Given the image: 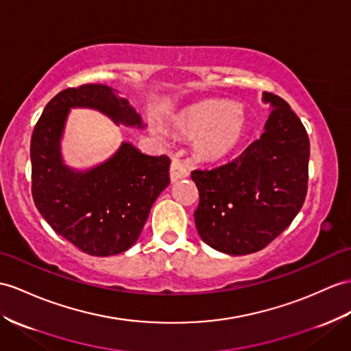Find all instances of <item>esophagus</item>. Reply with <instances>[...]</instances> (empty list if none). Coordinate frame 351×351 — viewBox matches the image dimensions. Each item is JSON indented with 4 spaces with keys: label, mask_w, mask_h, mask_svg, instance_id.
<instances>
[{
    "label": "esophagus",
    "mask_w": 351,
    "mask_h": 351,
    "mask_svg": "<svg viewBox=\"0 0 351 351\" xmlns=\"http://www.w3.org/2000/svg\"><path fill=\"white\" fill-rule=\"evenodd\" d=\"M187 169H186V167L182 164V160H178V159H174L173 162H171V167H169V178H171V182H177V180H180V178H184V177H187Z\"/></svg>",
    "instance_id": "34e87169"
}]
</instances>
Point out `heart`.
<instances>
[{
  "mask_svg": "<svg viewBox=\"0 0 351 351\" xmlns=\"http://www.w3.org/2000/svg\"><path fill=\"white\" fill-rule=\"evenodd\" d=\"M177 131L196 140V152L205 159L229 155L244 131V116L232 102L208 101L191 108L176 122Z\"/></svg>",
  "mask_w": 351,
  "mask_h": 351,
  "instance_id": "obj_1",
  "label": "heart"
}]
</instances>
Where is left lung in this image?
<instances>
[{"label":"left lung","instance_id":"left-lung-1","mask_svg":"<svg viewBox=\"0 0 351 351\" xmlns=\"http://www.w3.org/2000/svg\"><path fill=\"white\" fill-rule=\"evenodd\" d=\"M271 113L259 140L213 169L192 171L195 225L205 244L241 256L262 250L292 223L308 184L310 140L287 102L263 92Z\"/></svg>","mask_w":351,"mask_h":351}]
</instances>
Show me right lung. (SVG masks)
<instances>
[{"instance_id":"1","label":"right lung","mask_w":351,"mask_h":351,"mask_svg":"<svg viewBox=\"0 0 351 351\" xmlns=\"http://www.w3.org/2000/svg\"><path fill=\"white\" fill-rule=\"evenodd\" d=\"M71 108H92L116 125L146 128L130 101L106 84H82L47 102L31 136L32 198L56 234L90 256L126 252L138 240L153 202L169 184L168 156L144 155L123 141L89 169L64 164L61 140Z\"/></svg>"}]
</instances>
